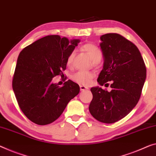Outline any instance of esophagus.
<instances>
[{
    "label": "esophagus",
    "mask_w": 156,
    "mask_h": 156,
    "mask_svg": "<svg viewBox=\"0 0 156 156\" xmlns=\"http://www.w3.org/2000/svg\"><path fill=\"white\" fill-rule=\"evenodd\" d=\"M87 89H88V88L86 87V86H82V85L80 86V90H87Z\"/></svg>",
    "instance_id": "1"
}]
</instances>
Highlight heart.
<instances>
[{"label": "heart", "instance_id": "obj_1", "mask_svg": "<svg viewBox=\"0 0 156 156\" xmlns=\"http://www.w3.org/2000/svg\"><path fill=\"white\" fill-rule=\"evenodd\" d=\"M82 49L86 51L88 56H90V59L93 62H95L97 61H100L102 57V54L101 50L97 46L93 44H85L82 46ZM73 53H70L68 55L67 58V65L71 66L73 61ZM93 77V74L90 72L87 71H80L75 73L73 76V79L74 81L77 82L80 84L87 85L90 83V80Z\"/></svg>", "mask_w": 156, "mask_h": 156}]
</instances>
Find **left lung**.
I'll return each mask as SVG.
<instances>
[{"mask_svg":"<svg viewBox=\"0 0 156 156\" xmlns=\"http://www.w3.org/2000/svg\"><path fill=\"white\" fill-rule=\"evenodd\" d=\"M100 40L104 63L98 82L107 86L111 81L112 89L109 92L100 86L90 88L93 100L89 112L98 121L113 123L127 116L137 104L147 69L138 48L121 35L107 33Z\"/></svg>","mask_w":156,"mask_h":156,"instance_id":"1","label":"left lung"}]
</instances>
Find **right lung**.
<instances>
[{
	"label": "right lung",
	"instance_id": "right-lung-1",
	"mask_svg": "<svg viewBox=\"0 0 156 156\" xmlns=\"http://www.w3.org/2000/svg\"><path fill=\"white\" fill-rule=\"evenodd\" d=\"M79 42V39L47 35L20 52L12 88L21 111L33 123L44 126L55 121L80 93V86L71 80L62 87L51 82L54 76L63 75L67 58Z\"/></svg>",
	"mask_w": 156,
	"mask_h": 156
}]
</instances>
